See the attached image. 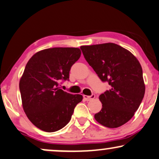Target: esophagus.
Instances as JSON below:
<instances>
[{"instance_id":"34e87169","label":"esophagus","mask_w":159,"mask_h":159,"mask_svg":"<svg viewBox=\"0 0 159 159\" xmlns=\"http://www.w3.org/2000/svg\"><path fill=\"white\" fill-rule=\"evenodd\" d=\"M84 99H85L86 101H89L91 99H93L95 98V94H92L91 96H86V95H84Z\"/></svg>"}]
</instances>
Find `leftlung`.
I'll list each match as a JSON object with an SVG mask.
<instances>
[{
    "mask_svg": "<svg viewBox=\"0 0 159 159\" xmlns=\"http://www.w3.org/2000/svg\"><path fill=\"white\" fill-rule=\"evenodd\" d=\"M89 65L111 89L99 95L102 107L94 118L102 126L117 128L128 122L143 100L145 92L143 69L137 59L113 43L81 46Z\"/></svg>",
    "mask_w": 159,
    "mask_h": 159,
    "instance_id": "left-lung-1",
    "label": "left lung"
}]
</instances>
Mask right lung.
Instances as JSON below:
<instances>
[{
  "label": "right lung",
  "mask_w": 159,
  "mask_h": 159,
  "mask_svg": "<svg viewBox=\"0 0 159 159\" xmlns=\"http://www.w3.org/2000/svg\"><path fill=\"white\" fill-rule=\"evenodd\" d=\"M81 54L78 48H51L35 53L27 62L20 90L25 113L37 128L54 132L70 120L83 97L64 92L59 83L69 79L72 65Z\"/></svg>",
  "instance_id": "obj_1"
}]
</instances>
